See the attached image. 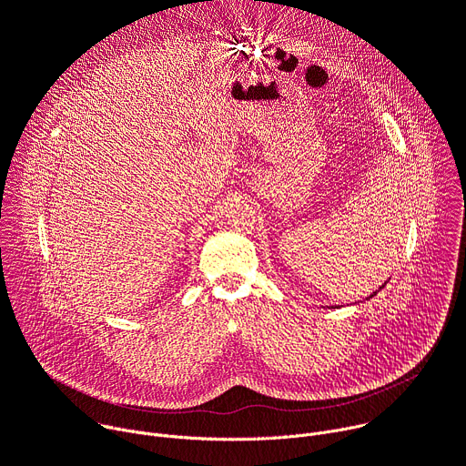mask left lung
Segmentation results:
<instances>
[{
	"mask_svg": "<svg viewBox=\"0 0 466 466\" xmlns=\"http://www.w3.org/2000/svg\"><path fill=\"white\" fill-rule=\"evenodd\" d=\"M370 297H372V295H370Z\"/></svg>",
	"mask_w": 466,
	"mask_h": 466,
	"instance_id": "obj_1",
	"label": "left lung"
}]
</instances>
